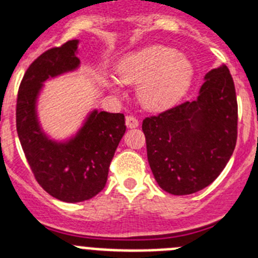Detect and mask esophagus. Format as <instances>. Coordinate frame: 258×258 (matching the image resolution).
Listing matches in <instances>:
<instances>
[{
    "instance_id": "34e87169",
    "label": "esophagus",
    "mask_w": 258,
    "mask_h": 258,
    "mask_svg": "<svg viewBox=\"0 0 258 258\" xmlns=\"http://www.w3.org/2000/svg\"><path fill=\"white\" fill-rule=\"evenodd\" d=\"M125 124H126L127 127H137L138 125H140V121H138V118L137 117L129 115L125 117Z\"/></svg>"
}]
</instances>
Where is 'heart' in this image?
<instances>
[{
    "mask_svg": "<svg viewBox=\"0 0 258 258\" xmlns=\"http://www.w3.org/2000/svg\"><path fill=\"white\" fill-rule=\"evenodd\" d=\"M116 72L122 84L140 85L138 99L145 108L163 111L186 94L195 71L190 59L177 49L152 45L124 56Z\"/></svg>",
    "mask_w": 258,
    "mask_h": 258,
    "instance_id": "obj_1",
    "label": "heart"
}]
</instances>
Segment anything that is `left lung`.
I'll return each mask as SVG.
<instances>
[{
	"label": "left lung",
	"mask_w": 258,
	"mask_h": 258,
	"mask_svg": "<svg viewBox=\"0 0 258 258\" xmlns=\"http://www.w3.org/2000/svg\"><path fill=\"white\" fill-rule=\"evenodd\" d=\"M147 159L157 184L172 195L198 192L217 178L238 138V102L226 66L213 68L195 101L142 122Z\"/></svg>",
	"instance_id": "left-lung-1"
}]
</instances>
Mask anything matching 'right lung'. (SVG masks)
I'll use <instances>...</instances> for the list:
<instances>
[{"label": "right lung", "instance_id": "right-lung-1", "mask_svg": "<svg viewBox=\"0 0 258 258\" xmlns=\"http://www.w3.org/2000/svg\"><path fill=\"white\" fill-rule=\"evenodd\" d=\"M77 40L51 47L32 61L23 76L17 99V132L36 181L61 202L94 198L106 186L109 164L126 126L122 113L94 109L76 137L68 142L50 141L38 125L36 101L50 77L79 67Z\"/></svg>", "mask_w": 258, "mask_h": 258}]
</instances>
